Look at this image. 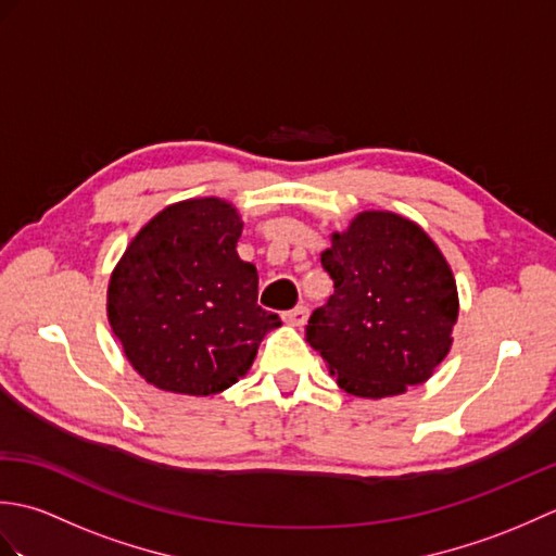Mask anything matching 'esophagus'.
<instances>
[{
    "label": "esophagus",
    "mask_w": 556,
    "mask_h": 556,
    "mask_svg": "<svg viewBox=\"0 0 556 556\" xmlns=\"http://www.w3.org/2000/svg\"><path fill=\"white\" fill-rule=\"evenodd\" d=\"M308 313L311 311L305 308V305H296V308H291V311H287L285 315H281V320L293 325V327H303L305 320H308Z\"/></svg>",
    "instance_id": "34e87169"
}]
</instances>
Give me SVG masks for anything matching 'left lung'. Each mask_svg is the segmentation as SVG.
<instances>
[{"mask_svg":"<svg viewBox=\"0 0 556 556\" xmlns=\"http://www.w3.org/2000/svg\"><path fill=\"white\" fill-rule=\"evenodd\" d=\"M334 293L305 341L353 396L404 394L430 380L452 349L458 293L452 267L416 222L361 212L320 255Z\"/></svg>","mask_w":556,"mask_h":556,"instance_id":"obj_1","label":"left lung"}]
</instances>
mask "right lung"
<instances>
[{
    "label": "right lung",
    "mask_w": 556,
    "mask_h": 556,
    "mask_svg": "<svg viewBox=\"0 0 556 556\" xmlns=\"http://www.w3.org/2000/svg\"><path fill=\"white\" fill-rule=\"evenodd\" d=\"M241 231L227 200L193 198L164 207L128 243L108 317L146 382L174 394L224 392L281 325L257 305V269L236 253Z\"/></svg>",
    "instance_id": "right-lung-1"
}]
</instances>
